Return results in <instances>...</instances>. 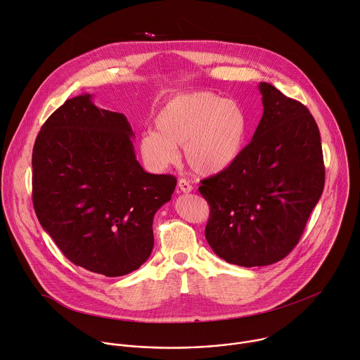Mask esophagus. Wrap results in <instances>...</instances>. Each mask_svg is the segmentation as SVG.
Returning <instances> with one entry per match:
<instances>
[{
	"label": "esophagus",
	"instance_id": "1",
	"mask_svg": "<svg viewBox=\"0 0 360 360\" xmlns=\"http://www.w3.org/2000/svg\"><path fill=\"white\" fill-rule=\"evenodd\" d=\"M178 188L182 191V192H185V193H188V192H192V185L186 181V179H179L178 181Z\"/></svg>",
	"mask_w": 360,
	"mask_h": 360
}]
</instances>
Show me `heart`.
<instances>
[{
  "label": "heart",
  "mask_w": 360,
  "mask_h": 360,
  "mask_svg": "<svg viewBox=\"0 0 360 360\" xmlns=\"http://www.w3.org/2000/svg\"><path fill=\"white\" fill-rule=\"evenodd\" d=\"M155 131L143 132L138 148L152 169H165L179 160L184 145L188 167L198 175L210 176L233 164L242 149L248 117L236 102L210 92L181 94L158 111Z\"/></svg>",
  "instance_id": "obj_1"
}]
</instances>
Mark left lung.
I'll list each match as a JSON object with an SVG mask.
<instances>
[{"label": "left lung", "mask_w": 360, "mask_h": 360, "mask_svg": "<svg viewBox=\"0 0 360 360\" xmlns=\"http://www.w3.org/2000/svg\"><path fill=\"white\" fill-rule=\"evenodd\" d=\"M259 91L264 115L252 141L199 186L211 208L205 238L219 258L245 268L285 258L325 185L321 134L309 110L268 82Z\"/></svg>", "instance_id": "left-lung-1"}]
</instances>
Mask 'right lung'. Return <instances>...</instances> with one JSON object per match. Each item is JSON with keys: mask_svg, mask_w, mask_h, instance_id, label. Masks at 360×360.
<instances>
[{"mask_svg": "<svg viewBox=\"0 0 360 360\" xmlns=\"http://www.w3.org/2000/svg\"><path fill=\"white\" fill-rule=\"evenodd\" d=\"M131 138L124 114L98 108L84 94L45 121L32 150L41 226L74 265L108 278L149 258L153 217L176 186L172 175L143 171Z\"/></svg>", "mask_w": 360, "mask_h": 360, "instance_id": "right-lung-1", "label": "right lung"}]
</instances>
